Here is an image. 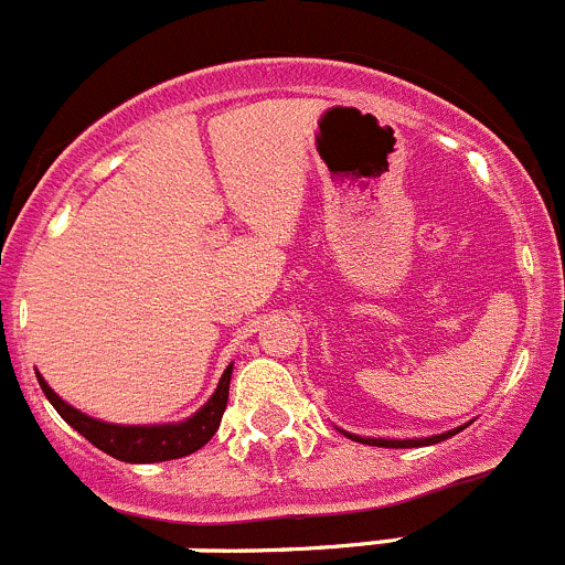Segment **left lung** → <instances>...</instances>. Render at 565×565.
I'll list each match as a JSON object with an SVG mask.
<instances>
[{
	"instance_id": "obj_1",
	"label": "left lung",
	"mask_w": 565,
	"mask_h": 565,
	"mask_svg": "<svg viewBox=\"0 0 565 565\" xmlns=\"http://www.w3.org/2000/svg\"><path fill=\"white\" fill-rule=\"evenodd\" d=\"M462 426H457V429L451 431H443V435H431V437H415V440H384V437H360V435H345L351 437V440H360L365 443V446H384V449H415V446H431V443H440L446 440V437L457 435Z\"/></svg>"
}]
</instances>
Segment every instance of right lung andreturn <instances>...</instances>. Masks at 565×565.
<instances>
[{"label": "right lung", "mask_w": 565, "mask_h": 565, "mask_svg": "<svg viewBox=\"0 0 565 565\" xmlns=\"http://www.w3.org/2000/svg\"><path fill=\"white\" fill-rule=\"evenodd\" d=\"M231 371L234 365L225 367L223 379H220L217 390L211 395L209 402L192 415V418L181 420V424H158V426H122V424H105V420L92 418V415L81 413L72 404H66L55 390L41 379L39 384L44 395L50 398L52 407L57 409L63 420L72 429L81 431L88 443H94L99 451L116 457L122 462H163V460H178L192 451L203 449L205 443L214 437L223 420L225 404H228V384Z\"/></svg>", "instance_id": "1"}]
</instances>
